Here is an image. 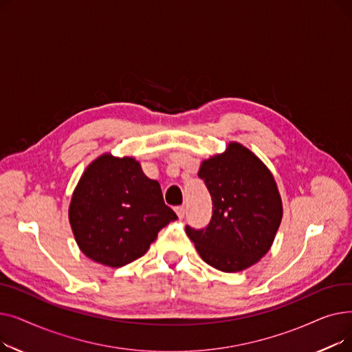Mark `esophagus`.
I'll use <instances>...</instances> for the list:
<instances>
[{
  "instance_id": "esophagus-1",
  "label": "esophagus",
  "mask_w": 352,
  "mask_h": 352,
  "mask_svg": "<svg viewBox=\"0 0 352 352\" xmlns=\"http://www.w3.org/2000/svg\"><path fill=\"white\" fill-rule=\"evenodd\" d=\"M175 212H177V215H178L179 218H182L184 215H186V207H184V206L175 207Z\"/></svg>"
}]
</instances>
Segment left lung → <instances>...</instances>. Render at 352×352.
Returning <instances> with one entry per match:
<instances>
[{
    "label": "left lung",
    "mask_w": 352,
    "mask_h": 352,
    "mask_svg": "<svg viewBox=\"0 0 352 352\" xmlns=\"http://www.w3.org/2000/svg\"><path fill=\"white\" fill-rule=\"evenodd\" d=\"M198 177L212 199L208 226L186 230L198 254L226 272L254 265L268 252L283 218L274 177L251 151L235 142L226 154L202 162Z\"/></svg>",
    "instance_id": "left-lung-1"
}]
</instances>
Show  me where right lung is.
<instances>
[{
  "label": "right lung",
  "mask_w": 352,
  "mask_h": 352,
  "mask_svg": "<svg viewBox=\"0 0 352 352\" xmlns=\"http://www.w3.org/2000/svg\"><path fill=\"white\" fill-rule=\"evenodd\" d=\"M177 214L165 206L158 181L134 158L105 154L82 174L69 206L81 251L96 263L124 267L142 256Z\"/></svg>",
  "instance_id": "add662e5"
}]
</instances>
